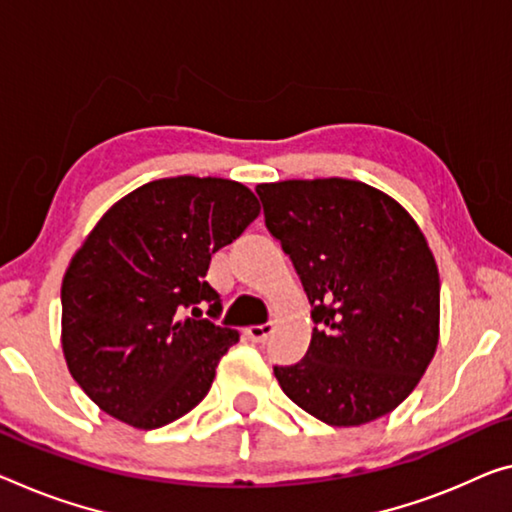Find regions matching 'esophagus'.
Masks as SVG:
<instances>
[{
    "label": "esophagus",
    "instance_id": "1",
    "mask_svg": "<svg viewBox=\"0 0 512 512\" xmlns=\"http://www.w3.org/2000/svg\"><path fill=\"white\" fill-rule=\"evenodd\" d=\"M274 332V325L272 322H267V325H251L245 329V334L251 338L254 343H265L270 334Z\"/></svg>",
    "mask_w": 512,
    "mask_h": 512
}]
</instances>
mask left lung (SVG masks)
<instances>
[{
	"instance_id": "left-lung-1",
	"label": "left lung",
	"mask_w": 512,
	"mask_h": 512,
	"mask_svg": "<svg viewBox=\"0 0 512 512\" xmlns=\"http://www.w3.org/2000/svg\"><path fill=\"white\" fill-rule=\"evenodd\" d=\"M265 226L293 261L316 322L283 393L327 426L389 414L410 396L439 343V272L396 199L348 178L256 187Z\"/></svg>"
}]
</instances>
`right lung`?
<instances>
[{
  "mask_svg": "<svg viewBox=\"0 0 512 512\" xmlns=\"http://www.w3.org/2000/svg\"><path fill=\"white\" fill-rule=\"evenodd\" d=\"M258 212L242 183L176 176L137 187L100 217L61 281V350L102 412L155 430L206 398L240 334L201 318L199 304L222 311L203 277Z\"/></svg>",
  "mask_w": 512,
  "mask_h": 512,
  "instance_id": "right-lung-1",
  "label": "right lung"
}]
</instances>
